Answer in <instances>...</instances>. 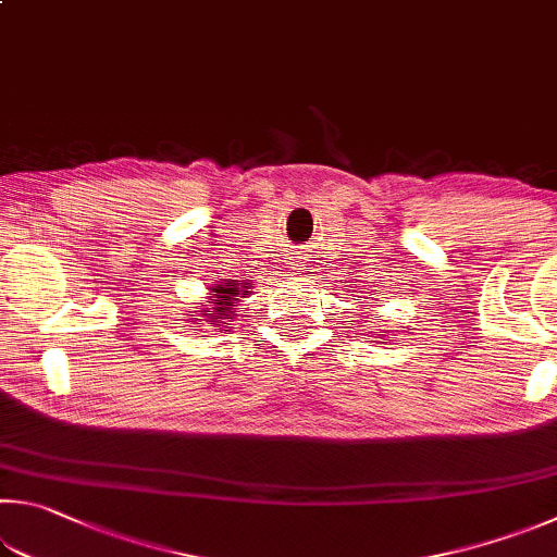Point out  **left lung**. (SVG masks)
<instances>
[{
	"mask_svg": "<svg viewBox=\"0 0 557 557\" xmlns=\"http://www.w3.org/2000/svg\"><path fill=\"white\" fill-rule=\"evenodd\" d=\"M382 333H384V331H382Z\"/></svg>",
	"mask_w": 557,
	"mask_h": 557,
	"instance_id": "1",
	"label": "left lung"
}]
</instances>
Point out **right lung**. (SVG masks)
I'll return each mask as SVG.
<instances>
[{"instance_id": "right-lung-1", "label": "right lung", "mask_w": 557, "mask_h": 557, "mask_svg": "<svg viewBox=\"0 0 557 557\" xmlns=\"http://www.w3.org/2000/svg\"><path fill=\"white\" fill-rule=\"evenodd\" d=\"M244 282H224V285H216L211 292H216L214 299H211V309H214V313H219L216 319H231L234 317V309L238 305V295L240 292H246V287H240ZM219 323V321H216Z\"/></svg>"}]
</instances>
